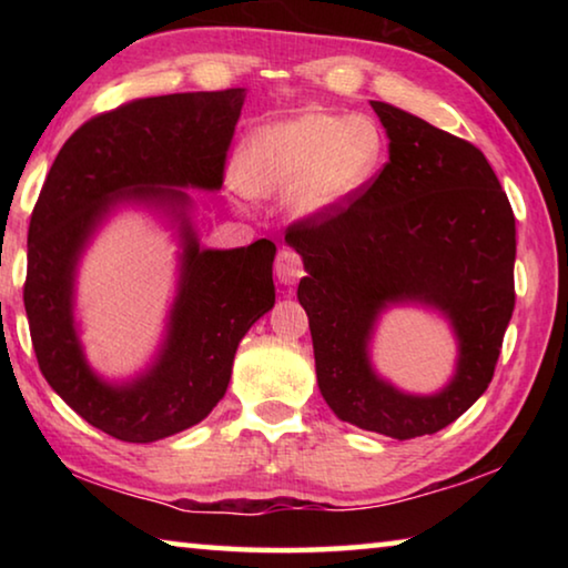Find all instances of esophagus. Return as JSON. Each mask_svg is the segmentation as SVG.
Returning a JSON list of instances; mask_svg holds the SVG:
<instances>
[{
  "label": "esophagus",
  "instance_id": "34e87169",
  "mask_svg": "<svg viewBox=\"0 0 568 568\" xmlns=\"http://www.w3.org/2000/svg\"><path fill=\"white\" fill-rule=\"evenodd\" d=\"M275 275L283 285H295L305 275L301 255H297L291 247H283L281 253H277V261H275Z\"/></svg>",
  "mask_w": 568,
  "mask_h": 568
}]
</instances>
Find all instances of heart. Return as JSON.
I'll list each match as a JSON object with an SVG mask.
<instances>
[{
	"instance_id": "obj_1",
	"label": "heart",
	"mask_w": 568,
	"mask_h": 568,
	"mask_svg": "<svg viewBox=\"0 0 568 568\" xmlns=\"http://www.w3.org/2000/svg\"><path fill=\"white\" fill-rule=\"evenodd\" d=\"M386 162V134L368 114L301 110L245 134L233 158L237 187L255 197L285 192L287 213L321 220L341 213Z\"/></svg>"
}]
</instances>
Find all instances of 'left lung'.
Listing matches in <instances>:
<instances>
[{"mask_svg":"<svg viewBox=\"0 0 568 568\" xmlns=\"http://www.w3.org/2000/svg\"><path fill=\"white\" fill-rule=\"evenodd\" d=\"M371 108L388 162L348 207L291 225L285 243L307 273L297 301L325 403L353 426L408 440L454 423L494 378L516 301V220L478 148L393 104ZM408 302L444 312L459 341L455 378L434 397L398 392L369 363L379 313Z\"/></svg>","mask_w":568,"mask_h":568,"instance_id":"1","label":"left lung"}]
</instances>
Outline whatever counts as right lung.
<instances>
[{"mask_svg": "<svg viewBox=\"0 0 568 568\" xmlns=\"http://www.w3.org/2000/svg\"><path fill=\"white\" fill-rule=\"evenodd\" d=\"M245 90L134 100L84 122L37 200L27 235L24 311L42 376L90 426L128 444L180 434L225 396L240 341L275 305L271 240L210 250L197 243L192 190L223 187ZM142 204L181 233L179 293L166 341L149 368L110 384L83 358L73 281L89 240L114 209Z\"/></svg>", "mask_w": 568, "mask_h": 568, "instance_id": "right-lung-1", "label": "right lung"}]
</instances>
